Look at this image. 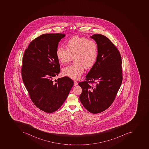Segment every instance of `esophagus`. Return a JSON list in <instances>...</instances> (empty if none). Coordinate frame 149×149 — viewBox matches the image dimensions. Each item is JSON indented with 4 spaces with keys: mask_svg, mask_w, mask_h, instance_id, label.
Wrapping results in <instances>:
<instances>
[{
    "mask_svg": "<svg viewBox=\"0 0 149 149\" xmlns=\"http://www.w3.org/2000/svg\"><path fill=\"white\" fill-rule=\"evenodd\" d=\"M78 85V82L76 81H74V86H76Z\"/></svg>",
    "mask_w": 149,
    "mask_h": 149,
    "instance_id": "obj_1",
    "label": "esophagus"
}]
</instances>
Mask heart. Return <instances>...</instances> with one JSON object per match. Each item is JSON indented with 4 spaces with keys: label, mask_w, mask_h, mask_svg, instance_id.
Masks as SVG:
<instances>
[{
    "label": "heart",
    "mask_w": 149,
    "mask_h": 149,
    "mask_svg": "<svg viewBox=\"0 0 149 149\" xmlns=\"http://www.w3.org/2000/svg\"><path fill=\"white\" fill-rule=\"evenodd\" d=\"M67 47H58L56 55L62 64L70 61L73 57L74 64L63 68L64 75L74 79L80 78L84 73V68H91L96 61L98 55V46L96 42L84 37L75 36L68 40Z\"/></svg>",
    "instance_id": "1"
}]
</instances>
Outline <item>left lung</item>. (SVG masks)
<instances>
[{
	"mask_svg": "<svg viewBox=\"0 0 149 149\" xmlns=\"http://www.w3.org/2000/svg\"><path fill=\"white\" fill-rule=\"evenodd\" d=\"M91 38L97 43L98 55L86 81L79 82L82 90L79 98L86 109L97 114L114 102L123 80L122 62L119 51L107 37L95 34Z\"/></svg>",
	"mask_w": 149,
	"mask_h": 149,
	"instance_id": "obj_1",
	"label": "left lung"
}]
</instances>
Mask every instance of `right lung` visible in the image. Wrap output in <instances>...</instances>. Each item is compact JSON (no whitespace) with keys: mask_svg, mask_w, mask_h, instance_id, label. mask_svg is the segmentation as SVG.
<instances>
[{"mask_svg":"<svg viewBox=\"0 0 149 149\" xmlns=\"http://www.w3.org/2000/svg\"><path fill=\"white\" fill-rule=\"evenodd\" d=\"M65 36L59 33L40 35L30 43L23 57L21 75L31 99L48 113L61 107L74 85L68 76L54 81L60 72L56 51Z\"/></svg>","mask_w":149,"mask_h":149,"instance_id":"add662e5","label":"right lung"}]
</instances>
